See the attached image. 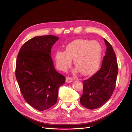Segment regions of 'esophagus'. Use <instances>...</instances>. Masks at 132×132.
<instances>
[{
  "instance_id": "34e87169",
  "label": "esophagus",
  "mask_w": 132,
  "mask_h": 132,
  "mask_svg": "<svg viewBox=\"0 0 132 132\" xmlns=\"http://www.w3.org/2000/svg\"><path fill=\"white\" fill-rule=\"evenodd\" d=\"M73 79L72 78H71V77H67V78H66V82H68V83L71 82L73 81Z\"/></svg>"
}]
</instances>
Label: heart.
<instances>
[{
  "mask_svg": "<svg viewBox=\"0 0 132 132\" xmlns=\"http://www.w3.org/2000/svg\"><path fill=\"white\" fill-rule=\"evenodd\" d=\"M102 48L95 41L79 39L69 43L66 51H57L54 59L57 68L65 71L71 65L72 59L74 64L83 75H89L96 71L100 64Z\"/></svg>",
  "mask_w": 132,
  "mask_h": 132,
  "instance_id": "b5f03b06",
  "label": "heart"
}]
</instances>
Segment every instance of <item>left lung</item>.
I'll return each mask as SVG.
<instances>
[{"label":"left lung","mask_w":132,"mask_h":132,"mask_svg":"<svg viewBox=\"0 0 132 132\" xmlns=\"http://www.w3.org/2000/svg\"><path fill=\"white\" fill-rule=\"evenodd\" d=\"M107 47L100 69L83 81V94L80 102L87 109L93 110L102 106L112 95L118 74L116 56L110 43L105 38Z\"/></svg>","instance_id":"8db88e82"}]
</instances>
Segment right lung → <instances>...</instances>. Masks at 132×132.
I'll list each match as a JSON object with an SVG mask.
<instances>
[{
  "instance_id": "obj_1",
  "label": "right lung",
  "mask_w": 132,
  "mask_h": 132,
  "mask_svg": "<svg viewBox=\"0 0 132 132\" xmlns=\"http://www.w3.org/2000/svg\"><path fill=\"white\" fill-rule=\"evenodd\" d=\"M58 38L53 35L35 37L23 44L17 57L15 75L21 93L38 111L56 103L59 87L65 82V77L55 69L51 56L52 47Z\"/></svg>"
}]
</instances>
